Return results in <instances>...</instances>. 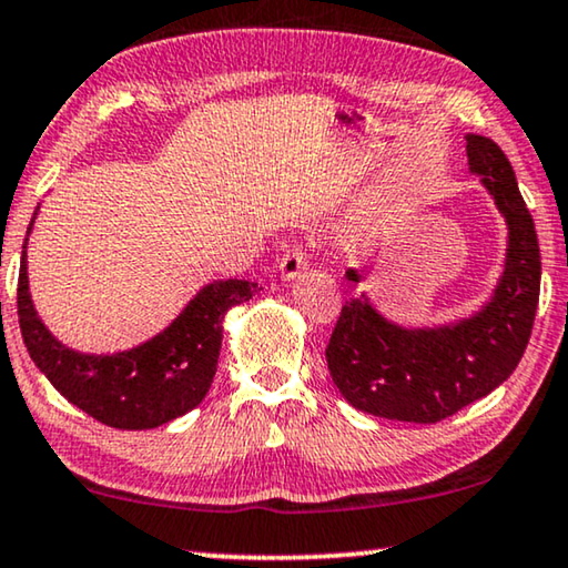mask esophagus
I'll use <instances>...</instances> for the list:
<instances>
[{
	"label": "esophagus",
	"instance_id": "esophagus-1",
	"mask_svg": "<svg viewBox=\"0 0 568 568\" xmlns=\"http://www.w3.org/2000/svg\"><path fill=\"white\" fill-rule=\"evenodd\" d=\"M306 265H308V252L303 244H295V247L287 250L281 257V262H277L283 281H293V277H298L301 270H306Z\"/></svg>",
	"mask_w": 568,
	"mask_h": 568
}]
</instances>
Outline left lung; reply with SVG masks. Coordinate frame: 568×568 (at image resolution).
Here are the masks:
<instances>
[{
    "label": "left lung",
    "instance_id": "1",
    "mask_svg": "<svg viewBox=\"0 0 568 568\" xmlns=\"http://www.w3.org/2000/svg\"><path fill=\"white\" fill-rule=\"evenodd\" d=\"M467 158L507 224L505 270L485 306L444 326L395 324L365 293L344 303L326 346L328 372L344 400L369 416L444 420L500 387L528 346L540 293L536 224L493 140L467 134ZM346 277L362 281L357 270Z\"/></svg>",
    "mask_w": 568,
    "mask_h": 568
}]
</instances>
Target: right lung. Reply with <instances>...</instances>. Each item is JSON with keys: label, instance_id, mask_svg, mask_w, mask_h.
Returning a JSON list of instances; mask_svg holds the SVG:
<instances>
[{"label": "right lung", "instance_id": "add662e5", "mask_svg": "<svg viewBox=\"0 0 568 568\" xmlns=\"http://www.w3.org/2000/svg\"><path fill=\"white\" fill-rule=\"evenodd\" d=\"M28 236L17 281V316L24 346L50 385L91 418L122 430L158 428L196 408L214 383L224 313L247 303L260 291L257 283L230 277L203 285L158 336L126 352L83 354L58 342L32 306Z\"/></svg>", "mask_w": 568, "mask_h": 568}]
</instances>
